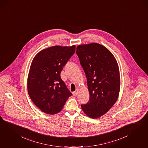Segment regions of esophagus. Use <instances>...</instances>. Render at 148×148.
Wrapping results in <instances>:
<instances>
[{
  "mask_svg": "<svg viewBox=\"0 0 148 148\" xmlns=\"http://www.w3.org/2000/svg\"><path fill=\"white\" fill-rule=\"evenodd\" d=\"M78 89H76L75 91L73 92V95L74 96H77L78 95Z\"/></svg>",
  "mask_w": 148,
  "mask_h": 148,
  "instance_id": "obj_1",
  "label": "esophagus"
}]
</instances>
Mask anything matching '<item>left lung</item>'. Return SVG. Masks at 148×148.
<instances>
[{"label": "left lung", "mask_w": 148, "mask_h": 148, "mask_svg": "<svg viewBox=\"0 0 148 148\" xmlns=\"http://www.w3.org/2000/svg\"><path fill=\"white\" fill-rule=\"evenodd\" d=\"M76 54L87 79L89 101L81 105L83 111L91 118L106 114L118 98L120 88L119 69L113 54L97 43L77 46Z\"/></svg>", "instance_id": "obj_1"}]
</instances>
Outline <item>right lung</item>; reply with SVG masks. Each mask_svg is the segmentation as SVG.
Returning <instances> with one entry per match:
<instances>
[{
	"mask_svg": "<svg viewBox=\"0 0 148 148\" xmlns=\"http://www.w3.org/2000/svg\"><path fill=\"white\" fill-rule=\"evenodd\" d=\"M75 49V45L47 48L38 52L31 64L27 83L29 95L46 114L60 112L72 95L62 79L60 73Z\"/></svg>",
	"mask_w": 148,
	"mask_h": 148,
	"instance_id": "obj_1",
	"label": "right lung"
}]
</instances>
